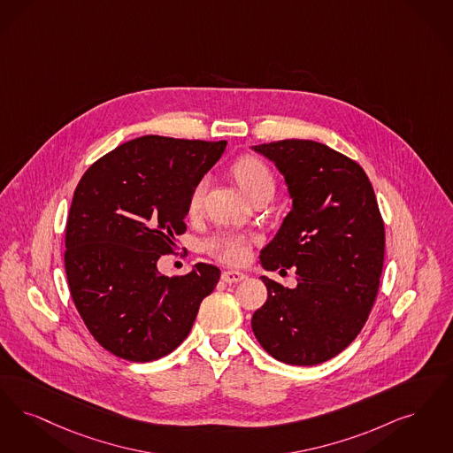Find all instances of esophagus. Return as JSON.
Returning a JSON list of instances; mask_svg holds the SVG:
<instances>
[{
  "mask_svg": "<svg viewBox=\"0 0 453 453\" xmlns=\"http://www.w3.org/2000/svg\"><path fill=\"white\" fill-rule=\"evenodd\" d=\"M244 278H246V274H242V273L239 272L222 273V280H224L226 283H239V281H242Z\"/></svg>",
  "mask_w": 453,
  "mask_h": 453,
  "instance_id": "34e87169",
  "label": "esophagus"
}]
</instances>
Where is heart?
<instances>
[{
  "label": "heart",
  "mask_w": 453,
  "mask_h": 453,
  "mask_svg": "<svg viewBox=\"0 0 453 453\" xmlns=\"http://www.w3.org/2000/svg\"><path fill=\"white\" fill-rule=\"evenodd\" d=\"M233 175L235 177L244 194L253 200L257 196L263 194H274L276 188V180L273 175L272 168L263 162L257 157H241L235 160L233 165ZM209 180L207 177H202L196 181V185L190 190L188 196V214H199L203 203V197L207 192ZM254 239L250 235L237 234V233H222V234L214 235L212 239L207 241L205 250L211 256H214L219 261L226 265H242L253 246Z\"/></svg>",
  "instance_id": "heart-1"
}]
</instances>
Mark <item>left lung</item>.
I'll return each instance as SVG.
<instances>
[{
	"label": "left lung",
	"instance_id": "left-lung-1",
	"mask_svg": "<svg viewBox=\"0 0 453 453\" xmlns=\"http://www.w3.org/2000/svg\"><path fill=\"white\" fill-rule=\"evenodd\" d=\"M285 175L293 209L261 251L274 272L295 266L296 288L261 276L268 300L251 326L278 361L315 365L350 344L367 322L384 265V220L361 165L310 140L254 146Z\"/></svg>",
	"mask_w": 453,
	"mask_h": 453
}]
</instances>
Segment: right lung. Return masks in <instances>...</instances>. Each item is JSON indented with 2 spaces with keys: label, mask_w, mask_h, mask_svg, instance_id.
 Segmentation results:
<instances>
[{
  "label": "right lung",
  "mask_w": 453,
  "mask_h": 453,
  "mask_svg": "<svg viewBox=\"0 0 453 453\" xmlns=\"http://www.w3.org/2000/svg\"><path fill=\"white\" fill-rule=\"evenodd\" d=\"M226 142L142 136L92 163L73 192L65 273L92 337L131 362L160 359L185 341L220 270L163 276L157 261L177 251L188 196Z\"/></svg>",
  "instance_id": "right-lung-1"
}]
</instances>
